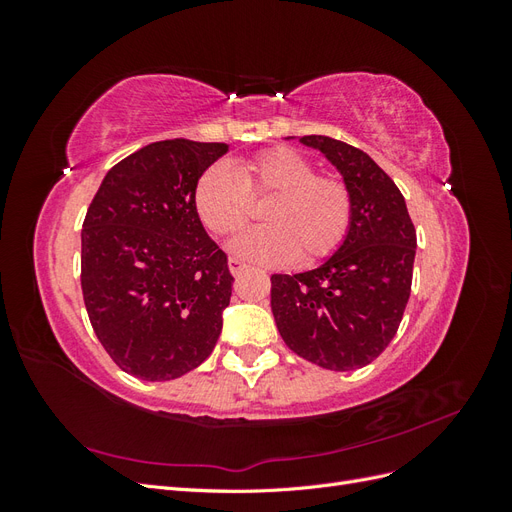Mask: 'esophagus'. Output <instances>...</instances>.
<instances>
[{"instance_id":"34e87169","label":"esophagus","mask_w":512,"mask_h":512,"mask_svg":"<svg viewBox=\"0 0 512 512\" xmlns=\"http://www.w3.org/2000/svg\"><path fill=\"white\" fill-rule=\"evenodd\" d=\"M228 269H230L232 275H241V273L247 269V265H245V262L237 260V258H230V260H228Z\"/></svg>"}]
</instances>
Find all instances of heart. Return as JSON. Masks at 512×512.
<instances>
[{
    "mask_svg": "<svg viewBox=\"0 0 512 512\" xmlns=\"http://www.w3.org/2000/svg\"><path fill=\"white\" fill-rule=\"evenodd\" d=\"M267 224L243 232L232 252L258 265L312 267L344 243L352 224V194L344 181L316 175L299 151L275 147L239 166L213 164L198 177L194 207L213 235L228 237L252 218V200H265Z\"/></svg>",
    "mask_w": 512,
    "mask_h": 512,
    "instance_id": "obj_1",
    "label": "heart"
}]
</instances>
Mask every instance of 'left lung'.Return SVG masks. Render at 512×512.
<instances>
[{
  "mask_svg": "<svg viewBox=\"0 0 512 512\" xmlns=\"http://www.w3.org/2000/svg\"><path fill=\"white\" fill-rule=\"evenodd\" d=\"M299 141L344 177L352 224L320 267L271 275V312L292 352L324 369L352 371L378 359L404 318L416 230L399 188L365 151L318 134Z\"/></svg>",
  "mask_w": 512,
  "mask_h": 512,
  "instance_id": "obj_1",
  "label": "left lung"
}]
</instances>
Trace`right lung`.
<instances>
[{
    "label": "right lung",
    "mask_w": 512,
    "mask_h": 512,
    "mask_svg": "<svg viewBox=\"0 0 512 512\" xmlns=\"http://www.w3.org/2000/svg\"><path fill=\"white\" fill-rule=\"evenodd\" d=\"M226 143H151L108 170L81 232V288L100 344L126 374L175 380L213 352L235 277L194 207Z\"/></svg>",
    "instance_id": "right-lung-1"
}]
</instances>
